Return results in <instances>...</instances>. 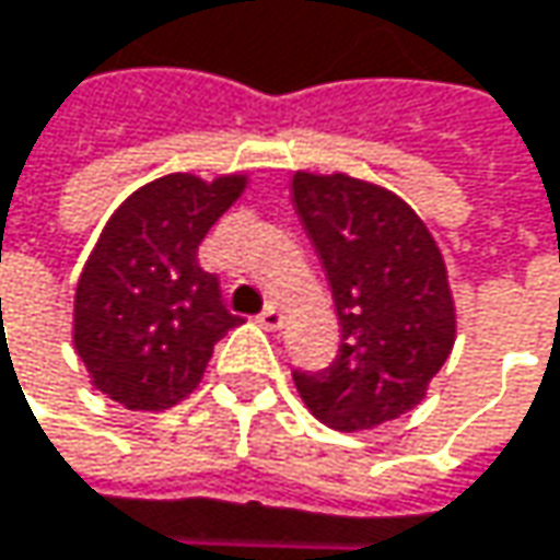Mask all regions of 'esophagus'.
I'll use <instances>...</instances> for the list:
<instances>
[{"instance_id": "esophagus-1", "label": "esophagus", "mask_w": 560, "mask_h": 560, "mask_svg": "<svg viewBox=\"0 0 560 560\" xmlns=\"http://www.w3.org/2000/svg\"><path fill=\"white\" fill-rule=\"evenodd\" d=\"M256 320H259V324H262L266 330H279V327H281V307L276 304V301H269V304L262 307V314H259Z\"/></svg>"}]
</instances>
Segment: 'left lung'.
Masks as SVG:
<instances>
[{
  "instance_id": "1",
  "label": "left lung",
  "mask_w": 560,
  "mask_h": 560,
  "mask_svg": "<svg viewBox=\"0 0 560 560\" xmlns=\"http://www.w3.org/2000/svg\"><path fill=\"white\" fill-rule=\"evenodd\" d=\"M332 288L342 342L327 369L294 372L317 420L359 432L413 410L455 342L442 253L407 201L362 178L291 182Z\"/></svg>"
}]
</instances>
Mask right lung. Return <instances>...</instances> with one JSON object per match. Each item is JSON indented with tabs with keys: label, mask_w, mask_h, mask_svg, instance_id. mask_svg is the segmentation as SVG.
<instances>
[{
	"label": "right lung",
	"mask_w": 560,
	"mask_h": 560,
	"mask_svg": "<svg viewBox=\"0 0 560 560\" xmlns=\"http://www.w3.org/2000/svg\"><path fill=\"white\" fill-rule=\"evenodd\" d=\"M246 178L163 176L115 211L77 284L73 339L92 384L128 410L188 397L240 324L221 281L198 266V243L240 198Z\"/></svg>",
	"instance_id": "obj_1"
}]
</instances>
